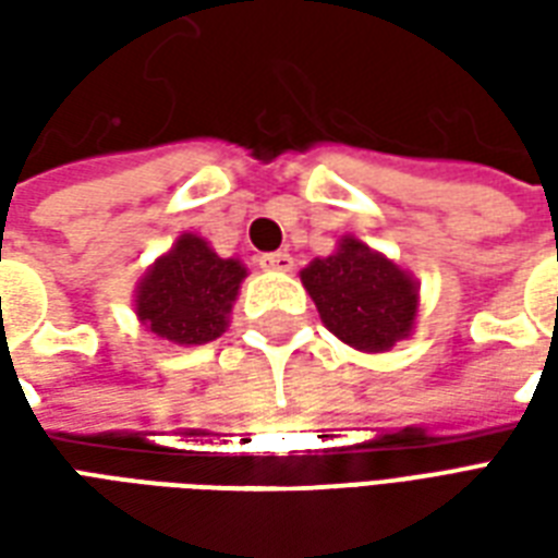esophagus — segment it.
<instances>
[{
	"mask_svg": "<svg viewBox=\"0 0 558 558\" xmlns=\"http://www.w3.org/2000/svg\"><path fill=\"white\" fill-rule=\"evenodd\" d=\"M259 268H266V271H290V268H292V256L287 254V251L263 254V256H259Z\"/></svg>",
	"mask_w": 558,
	"mask_h": 558,
	"instance_id": "obj_1",
	"label": "esophagus"
}]
</instances>
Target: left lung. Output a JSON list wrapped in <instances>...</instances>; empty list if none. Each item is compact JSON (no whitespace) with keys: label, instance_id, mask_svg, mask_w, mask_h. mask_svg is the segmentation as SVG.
Masks as SVG:
<instances>
[{"label":"left lung","instance_id":"1","mask_svg":"<svg viewBox=\"0 0 558 558\" xmlns=\"http://www.w3.org/2000/svg\"><path fill=\"white\" fill-rule=\"evenodd\" d=\"M302 283L328 331L355 350L388 352L412 335L418 283L355 235H343L335 254L302 268Z\"/></svg>","mask_w":558,"mask_h":558}]
</instances>
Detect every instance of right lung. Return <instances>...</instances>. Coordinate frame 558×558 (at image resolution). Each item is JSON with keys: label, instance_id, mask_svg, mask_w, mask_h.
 I'll return each instance as SVG.
<instances>
[{"label": "right lung", "instance_id": "obj_1", "mask_svg": "<svg viewBox=\"0 0 558 558\" xmlns=\"http://www.w3.org/2000/svg\"><path fill=\"white\" fill-rule=\"evenodd\" d=\"M244 275L239 259H223L206 239L182 232L137 283L134 311L160 340L199 347L227 331Z\"/></svg>", "mask_w": 558, "mask_h": 558}]
</instances>
